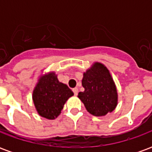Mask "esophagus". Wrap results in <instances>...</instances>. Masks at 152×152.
Returning a JSON list of instances; mask_svg holds the SVG:
<instances>
[{
	"label": "esophagus",
	"mask_w": 152,
	"mask_h": 152,
	"mask_svg": "<svg viewBox=\"0 0 152 152\" xmlns=\"http://www.w3.org/2000/svg\"><path fill=\"white\" fill-rule=\"evenodd\" d=\"M72 91L75 95H77V94H78V89H77V88H74V89H72Z\"/></svg>",
	"instance_id": "esophagus-1"
}]
</instances>
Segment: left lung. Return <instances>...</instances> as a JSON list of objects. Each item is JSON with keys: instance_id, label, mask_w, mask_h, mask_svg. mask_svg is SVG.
<instances>
[{"instance_id": "left-lung-1", "label": "left lung", "mask_w": 152, "mask_h": 152, "mask_svg": "<svg viewBox=\"0 0 152 152\" xmlns=\"http://www.w3.org/2000/svg\"><path fill=\"white\" fill-rule=\"evenodd\" d=\"M84 92L78 94L86 110L95 116L105 115L117 105V90L108 69L103 64L95 63L84 73Z\"/></svg>"}]
</instances>
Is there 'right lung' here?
<instances>
[{"mask_svg": "<svg viewBox=\"0 0 152 152\" xmlns=\"http://www.w3.org/2000/svg\"><path fill=\"white\" fill-rule=\"evenodd\" d=\"M73 94L68 86L58 81L55 73L50 72L39 79L32 99L38 114L53 120L61 113L66 101Z\"/></svg>", "mask_w": 152, "mask_h": 152, "instance_id": "right-lung-1", "label": "right lung"}]
</instances>
